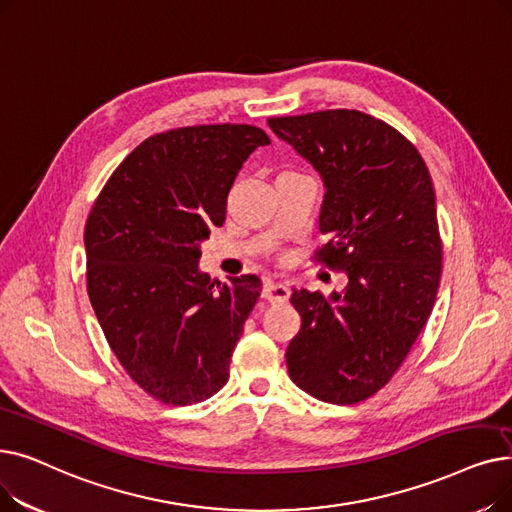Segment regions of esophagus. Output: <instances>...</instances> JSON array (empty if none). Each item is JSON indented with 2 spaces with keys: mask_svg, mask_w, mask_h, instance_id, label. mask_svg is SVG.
I'll return each mask as SVG.
<instances>
[{
  "mask_svg": "<svg viewBox=\"0 0 512 512\" xmlns=\"http://www.w3.org/2000/svg\"><path fill=\"white\" fill-rule=\"evenodd\" d=\"M261 295H263V299H268L270 303H284V301H288V297H291V288H288L282 282L265 280Z\"/></svg>",
  "mask_w": 512,
  "mask_h": 512,
  "instance_id": "34e87169",
  "label": "esophagus"
}]
</instances>
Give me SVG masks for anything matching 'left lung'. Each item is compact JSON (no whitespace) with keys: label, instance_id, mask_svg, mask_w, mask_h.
Returning <instances> with one entry per match:
<instances>
[{"label":"left lung","instance_id":"1","mask_svg":"<svg viewBox=\"0 0 512 512\" xmlns=\"http://www.w3.org/2000/svg\"><path fill=\"white\" fill-rule=\"evenodd\" d=\"M268 125L324 182L316 253L347 274L341 293L293 288L301 330L288 343L293 383L328 404L383 389L425 328L441 278L435 190L418 150L360 110L272 117Z\"/></svg>","mask_w":512,"mask_h":512}]
</instances>
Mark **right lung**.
I'll return each instance as SVG.
<instances>
[{"label": "right lung", "mask_w": 512, "mask_h": 512, "mask_svg": "<svg viewBox=\"0 0 512 512\" xmlns=\"http://www.w3.org/2000/svg\"><path fill=\"white\" fill-rule=\"evenodd\" d=\"M253 125H196L144 140L110 175L85 224L87 295L125 372L171 406L228 383L230 360L261 280L211 282L201 242L226 221L228 192L249 154L268 146Z\"/></svg>", "instance_id": "add662e5"}]
</instances>
